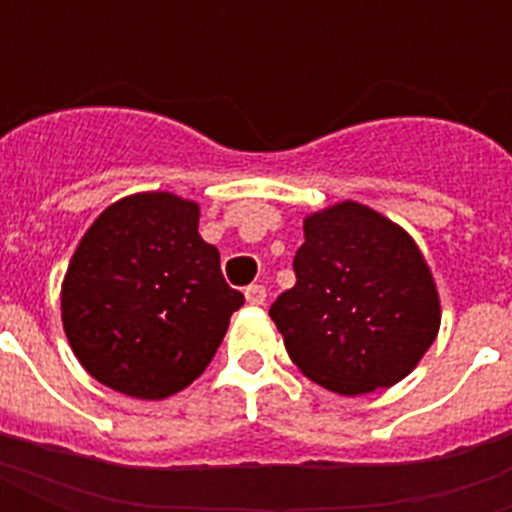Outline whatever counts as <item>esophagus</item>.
<instances>
[{
    "label": "esophagus",
    "mask_w": 512,
    "mask_h": 512,
    "mask_svg": "<svg viewBox=\"0 0 512 512\" xmlns=\"http://www.w3.org/2000/svg\"><path fill=\"white\" fill-rule=\"evenodd\" d=\"M244 296L246 301L255 304V307H263V304H266V288H263V285H249Z\"/></svg>",
    "instance_id": "esophagus-1"
}]
</instances>
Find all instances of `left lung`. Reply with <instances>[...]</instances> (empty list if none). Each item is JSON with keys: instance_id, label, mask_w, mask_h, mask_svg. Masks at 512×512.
<instances>
[{"instance_id": "obj_1", "label": "left lung", "mask_w": 512, "mask_h": 512, "mask_svg": "<svg viewBox=\"0 0 512 512\" xmlns=\"http://www.w3.org/2000/svg\"><path fill=\"white\" fill-rule=\"evenodd\" d=\"M296 285L271 304L293 365L337 395L397 384L439 334L436 282L414 238L359 202L304 219Z\"/></svg>"}]
</instances>
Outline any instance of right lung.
I'll list each match as a JSON object with an SVG mask.
<instances>
[{
	"mask_svg": "<svg viewBox=\"0 0 512 512\" xmlns=\"http://www.w3.org/2000/svg\"><path fill=\"white\" fill-rule=\"evenodd\" d=\"M197 202L142 191L84 233L62 282V326L82 367L109 389L161 400L211 365L244 296L197 233Z\"/></svg>",
	"mask_w": 512,
	"mask_h": 512,
	"instance_id": "1",
	"label": "right lung"
}]
</instances>
